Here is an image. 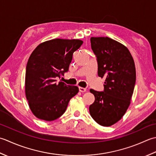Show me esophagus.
<instances>
[{
  "mask_svg": "<svg viewBox=\"0 0 156 156\" xmlns=\"http://www.w3.org/2000/svg\"><path fill=\"white\" fill-rule=\"evenodd\" d=\"M79 91H81V92H85L87 90L86 89L84 88V87H79Z\"/></svg>",
  "mask_w": 156,
  "mask_h": 156,
  "instance_id": "obj_1",
  "label": "esophagus"
}]
</instances>
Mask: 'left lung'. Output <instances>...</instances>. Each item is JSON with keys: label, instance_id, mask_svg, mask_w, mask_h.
<instances>
[{"label": "left lung", "instance_id": "1", "mask_svg": "<svg viewBox=\"0 0 156 156\" xmlns=\"http://www.w3.org/2000/svg\"><path fill=\"white\" fill-rule=\"evenodd\" d=\"M90 40L98 75L106 80L104 91L90 90L95 101L90 113L99 125L110 126L122 119L131 104L136 81L134 60L125 46L110 37H91Z\"/></svg>", "mask_w": 156, "mask_h": 156}]
</instances>
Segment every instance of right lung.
Segmentation results:
<instances>
[{"label":"right lung","instance_id":"add662e5","mask_svg":"<svg viewBox=\"0 0 156 156\" xmlns=\"http://www.w3.org/2000/svg\"><path fill=\"white\" fill-rule=\"evenodd\" d=\"M80 40L53 39L39 44L26 66L25 96L30 108L37 119L52 121L61 116L69 100L79 92L75 85L56 82L69 71L73 52L82 45Z\"/></svg>","mask_w":156,"mask_h":156}]
</instances>
